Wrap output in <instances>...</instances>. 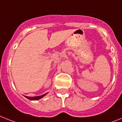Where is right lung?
<instances>
[{
  "label": "right lung",
  "instance_id": "add662e5",
  "mask_svg": "<svg viewBox=\"0 0 122 122\" xmlns=\"http://www.w3.org/2000/svg\"><path fill=\"white\" fill-rule=\"evenodd\" d=\"M47 93H45V94H44V95H41V96L34 97H27V96H25V97H26L27 98L29 99V100H40V99L41 98H43V97H45V96L46 95Z\"/></svg>",
  "mask_w": 122,
  "mask_h": 122
}]
</instances>
